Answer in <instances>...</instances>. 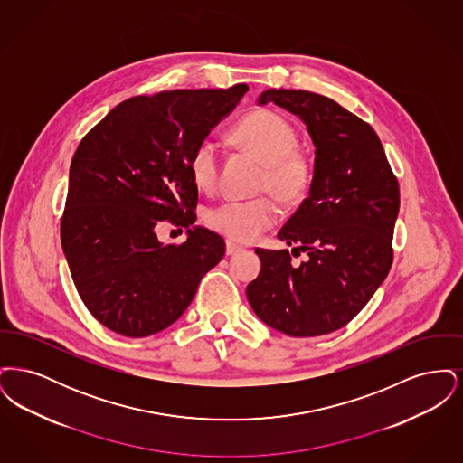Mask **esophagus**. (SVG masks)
I'll use <instances>...</instances> for the list:
<instances>
[{
	"mask_svg": "<svg viewBox=\"0 0 463 463\" xmlns=\"http://www.w3.org/2000/svg\"><path fill=\"white\" fill-rule=\"evenodd\" d=\"M241 244H236L234 241H227V244H225V253H227V255H236V253L241 251Z\"/></svg>",
	"mask_w": 463,
	"mask_h": 463,
	"instance_id": "obj_1",
	"label": "esophagus"
}]
</instances>
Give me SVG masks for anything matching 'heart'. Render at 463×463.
Here are the masks:
<instances>
[{
	"mask_svg": "<svg viewBox=\"0 0 463 463\" xmlns=\"http://www.w3.org/2000/svg\"><path fill=\"white\" fill-rule=\"evenodd\" d=\"M236 140L265 163L262 187L272 189L285 201H297L307 191L310 166L295 151L297 132L291 123L274 110L259 109L248 114L234 132ZM189 174L201 191H213L221 174V147L206 137L199 140L189 157ZM281 217V204L274 196L257 199H227L206 213L212 229L234 241L259 238Z\"/></svg>",
	"mask_w": 463,
	"mask_h": 463,
	"instance_id": "obj_1",
	"label": "heart"
}]
</instances>
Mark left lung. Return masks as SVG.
Masks as SVG:
<instances>
[{"mask_svg":"<svg viewBox=\"0 0 463 463\" xmlns=\"http://www.w3.org/2000/svg\"><path fill=\"white\" fill-rule=\"evenodd\" d=\"M272 102L298 116L314 144L308 196L278 238L288 250L257 248L262 269L246 288L253 312L289 336L344 328L364 307L392 265L399 185L373 128L325 95L269 89Z\"/></svg>","mask_w":463,"mask_h":463,"instance_id":"8db88e82","label":"left lung"}]
</instances>
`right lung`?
<instances>
[{
	"mask_svg": "<svg viewBox=\"0 0 463 463\" xmlns=\"http://www.w3.org/2000/svg\"><path fill=\"white\" fill-rule=\"evenodd\" d=\"M246 85L133 97L80 142L69 170L61 240L72 281L91 316L123 336L168 328L193 302L225 242L193 225L198 185L189 157L241 102ZM188 229L163 245L155 229Z\"/></svg>",
	"mask_w": 463,
	"mask_h": 463,
	"instance_id": "add662e5",
	"label": "right lung"
}]
</instances>
